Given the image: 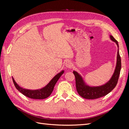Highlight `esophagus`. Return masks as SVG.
I'll return each instance as SVG.
<instances>
[{"instance_id":"34e87169","label":"esophagus","mask_w":129,"mask_h":129,"mask_svg":"<svg viewBox=\"0 0 129 129\" xmlns=\"http://www.w3.org/2000/svg\"><path fill=\"white\" fill-rule=\"evenodd\" d=\"M65 66H66V67L67 68L70 69V68H71L72 67L73 65H72V63H71V61H70V60H68L67 61H66Z\"/></svg>"}]
</instances>
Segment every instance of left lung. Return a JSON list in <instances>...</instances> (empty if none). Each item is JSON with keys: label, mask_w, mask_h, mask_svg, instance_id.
Here are the masks:
<instances>
[{"label": "left lung", "mask_w": 129, "mask_h": 129, "mask_svg": "<svg viewBox=\"0 0 129 129\" xmlns=\"http://www.w3.org/2000/svg\"><path fill=\"white\" fill-rule=\"evenodd\" d=\"M110 39L117 44V55L116 66L113 75L106 84L100 86L91 87L86 85L81 76L77 72H73L76 78V85L77 90L82 98L86 99H95L105 96L116 87L117 84L119 74L121 69V59L119 53L118 43L113 36L110 35Z\"/></svg>", "instance_id": "1"}]
</instances>
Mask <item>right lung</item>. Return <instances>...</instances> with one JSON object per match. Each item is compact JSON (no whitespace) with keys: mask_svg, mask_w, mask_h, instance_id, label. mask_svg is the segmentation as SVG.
I'll return each instance as SVG.
<instances>
[{"mask_svg":"<svg viewBox=\"0 0 129 129\" xmlns=\"http://www.w3.org/2000/svg\"><path fill=\"white\" fill-rule=\"evenodd\" d=\"M64 70H63L60 73H58L52 79V80L46 86L41 89L36 90H29L23 88L16 84L13 78H12V79L16 88L26 96L33 99H44L47 98L51 95L56 82L58 80L60 76L64 73Z\"/></svg>","mask_w":129,"mask_h":129,"instance_id":"1","label":"right lung"}]
</instances>
